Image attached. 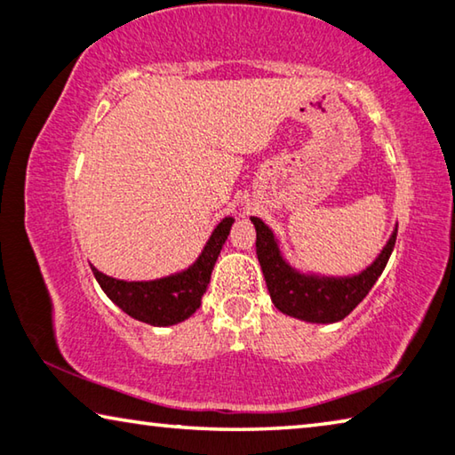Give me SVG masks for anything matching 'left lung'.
<instances>
[{"mask_svg":"<svg viewBox=\"0 0 455 455\" xmlns=\"http://www.w3.org/2000/svg\"><path fill=\"white\" fill-rule=\"evenodd\" d=\"M256 228V256L270 299L284 315L307 323H338L358 307L379 281L396 242V223L379 256L354 275H321L300 270L286 260L281 240L260 218H250Z\"/></svg>","mask_w":455,"mask_h":455,"instance_id":"1","label":"left lung"}]
</instances>
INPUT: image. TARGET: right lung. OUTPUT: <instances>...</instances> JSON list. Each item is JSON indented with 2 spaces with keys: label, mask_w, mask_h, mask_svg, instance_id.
Listing matches in <instances>:
<instances>
[{
  "label": "right lung",
  "mask_w": 455,
  "mask_h": 455,
  "mask_svg": "<svg viewBox=\"0 0 455 455\" xmlns=\"http://www.w3.org/2000/svg\"><path fill=\"white\" fill-rule=\"evenodd\" d=\"M234 221L235 220L229 215L223 218L209 235L197 260L174 275L155 278V281H124V278L103 275L95 267H91V270L103 292L130 317L155 327L177 325L199 309L215 260Z\"/></svg>",
  "instance_id": "1"
}]
</instances>
